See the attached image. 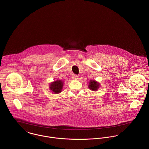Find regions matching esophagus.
Wrapping results in <instances>:
<instances>
[{
  "mask_svg": "<svg viewBox=\"0 0 149 149\" xmlns=\"http://www.w3.org/2000/svg\"><path fill=\"white\" fill-rule=\"evenodd\" d=\"M72 78H73L74 79H78V76L77 75H75V74H72Z\"/></svg>",
  "mask_w": 149,
  "mask_h": 149,
  "instance_id": "34e87169",
  "label": "esophagus"
}]
</instances>
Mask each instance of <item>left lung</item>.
<instances>
[{"instance_id": "left-lung-1", "label": "left lung", "mask_w": 149, "mask_h": 149, "mask_svg": "<svg viewBox=\"0 0 149 149\" xmlns=\"http://www.w3.org/2000/svg\"><path fill=\"white\" fill-rule=\"evenodd\" d=\"M100 83L95 80H90L89 82L88 88L92 91H97V90L100 88Z\"/></svg>"}]
</instances>
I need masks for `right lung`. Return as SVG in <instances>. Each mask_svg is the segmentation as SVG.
I'll list each match as a JSON object with an SVG mask.
<instances>
[{"instance_id": "add662e5", "label": "right lung", "mask_w": 149, "mask_h": 149, "mask_svg": "<svg viewBox=\"0 0 149 149\" xmlns=\"http://www.w3.org/2000/svg\"><path fill=\"white\" fill-rule=\"evenodd\" d=\"M64 82L61 80L54 81L49 84V89L54 94H59L62 91Z\"/></svg>"}]
</instances>
